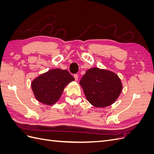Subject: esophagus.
Segmentation results:
<instances>
[{
  "mask_svg": "<svg viewBox=\"0 0 154 154\" xmlns=\"http://www.w3.org/2000/svg\"><path fill=\"white\" fill-rule=\"evenodd\" d=\"M74 79H75L76 81H77L78 80V75L77 74H74Z\"/></svg>",
  "mask_w": 154,
  "mask_h": 154,
  "instance_id": "1",
  "label": "esophagus"
}]
</instances>
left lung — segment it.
<instances>
[{
    "label": "left lung",
    "mask_w": 154,
    "mask_h": 154,
    "mask_svg": "<svg viewBox=\"0 0 154 154\" xmlns=\"http://www.w3.org/2000/svg\"><path fill=\"white\" fill-rule=\"evenodd\" d=\"M80 84L88 102L100 108L112 104L122 91V82L118 75L96 67L87 70Z\"/></svg>",
    "instance_id": "obj_1"
}]
</instances>
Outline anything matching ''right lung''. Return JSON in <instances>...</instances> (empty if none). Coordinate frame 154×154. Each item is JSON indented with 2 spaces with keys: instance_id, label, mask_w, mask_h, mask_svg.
Segmentation results:
<instances>
[{
  "instance_id": "right-lung-1",
  "label": "right lung",
  "mask_w": 154,
  "mask_h": 154,
  "mask_svg": "<svg viewBox=\"0 0 154 154\" xmlns=\"http://www.w3.org/2000/svg\"><path fill=\"white\" fill-rule=\"evenodd\" d=\"M73 80L74 78L67 70L55 69L35 79L31 87L38 101L51 105L59 100L65 87Z\"/></svg>"
}]
</instances>
